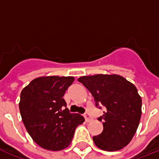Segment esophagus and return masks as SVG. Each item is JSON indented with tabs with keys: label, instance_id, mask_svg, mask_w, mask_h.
<instances>
[{
	"label": "esophagus",
	"instance_id": "obj_1",
	"mask_svg": "<svg viewBox=\"0 0 159 159\" xmlns=\"http://www.w3.org/2000/svg\"><path fill=\"white\" fill-rule=\"evenodd\" d=\"M84 117H85L86 122H90V121L93 120V118L89 116V112H85V113H84Z\"/></svg>",
	"mask_w": 159,
	"mask_h": 159
}]
</instances>
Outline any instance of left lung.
<instances>
[{"instance_id": "1", "label": "left lung", "mask_w": 159, "mask_h": 159, "mask_svg": "<svg viewBox=\"0 0 159 159\" xmlns=\"http://www.w3.org/2000/svg\"><path fill=\"white\" fill-rule=\"evenodd\" d=\"M93 96L95 106L106 108L98 120L103 131L93 137L97 147L107 152L122 149L136 132L141 116V98L133 83L119 75L84 76L78 78Z\"/></svg>"}]
</instances>
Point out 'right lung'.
<instances>
[{
    "mask_svg": "<svg viewBox=\"0 0 159 159\" xmlns=\"http://www.w3.org/2000/svg\"><path fill=\"white\" fill-rule=\"evenodd\" d=\"M74 82L73 76H42L32 80L21 92L19 110L33 140L50 151L69 146L76 127L84 117L70 113L63 96Z\"/></svg>",
    "mask_w": 159,
    "mask_h": 159,
    "instance_id": "right-lung-1",
    "label": "right lung"
}]
</instances>
